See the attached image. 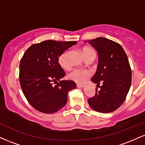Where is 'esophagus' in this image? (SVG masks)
Here are the masks:
<instances>
[{
	"mask_svg": "<svg viewBox=\"0 0 145 145\" xmlns=\"http://www.w3.org/2000/svg\"><path fill=\"white\" fill-rule=\"evenodd\" d=\"M77 87L78 88H84L85 85H84V84H77Z\"/></svg>",
	"mask_w": 145,
	"mask_h": 145,
	"instance_id": "1",
	"label": "esophagus"
}]
</instances>
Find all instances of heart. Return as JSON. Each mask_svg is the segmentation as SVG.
I'll use <instances>...</instances> for the list:
<instances>
[{"label": "heart", "mask_w": 145, "mask_h": 145, "mask_svg": "<svg viewBox=\"0 0 145 145\" xmlns=\"http://www.w3.org/2000/svg\"><path fill=\"white\" fill-rule=\"evenodd\" d=\"M83 53H84V56H87L91 55H95V52L93 49L90 48H84L83 49ZM58 62L59 64L61 65V67L63 69H68L70 67L69 61H68L67 57V52L65 51L63 52L58 58ZM91 75V72L88 69H80V68H74L71 70L68 74V77L71 80L75 81L76 82L82 84L84 83L86 80L89 78Z\"/></svg>", "instance_id": "b5f03b06"}]
</instances>
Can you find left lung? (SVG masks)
I'll list each match as a JSON object with an SVG mask.
<instances>
[{
    "mask_svg": "<svg viewBox=\"0 0 145 145\" xmlns=\"http://www.w3.org/2000/svg\"><path fill=\"white\" fill-rule=\"evenodd\" d=\"M84 42H89L99 56L97 71L91 81L100 90L96 91L95 95L88 102L97 112H113L124 102L130 89L131 70L127 54L120 44L106 38L97 37Z\"/></svg>",
    "mask_w": 145,
    "mask_h": 145,
    "instance_id": "8db88e82",
    "label": "left lung"
}]
</instances>
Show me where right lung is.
Masks as SVG:
<instances>
[{
  "label": "right lung",
  "instance_id": "add662e5",
  "mask_svg": "<svg viewBox=\"0 0 145 145\" xmlns=\"http://www.w3.org/2000/svg\"><path fill=\"white\" fill-rule=\"evenodd\" d=\"M76 41L46 40L32 45L20 63V82L23 93L37 110L56 112L67 101L68 93L76 87L72 80H60L65 75L58 62L59 56ZM59 83L54 87L52 82Z\"/></svg>",
  "mask_w": 145,
  "mask_h": 145
}]
</instances>
